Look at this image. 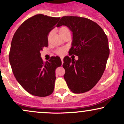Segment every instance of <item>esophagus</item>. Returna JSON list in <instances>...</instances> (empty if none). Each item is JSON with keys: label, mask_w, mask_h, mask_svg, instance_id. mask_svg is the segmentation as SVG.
<instances>
[{"label": "esophagus", "mask_w": 124, "mask_h": 124, "mask_svg": "<svg viewBox=\"0 0 124 124\" xmlns=\"http://www.w3.org/2000/svg\"><path fill=\"white\" fill-rule=\"evenodd\" d=\"M61 61H62V64H63V58H61Z\"/></svg>", "instance_id": "obj_1"}]
</instances>
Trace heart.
Here are the masks:
<instances>
[{
  "label": "heart",
  "mask_w": 124,
  "mask_h": 124,
  "mask_svg": "<svg viewBox=\"0 0 124 124\" xmlns=\"http://www.w3.org/2000/svg\"><path fill=\"white\" fill-rule=\"evenodd\" d=\"M58 33H59V34L60 35L61 37H62L63 35H66L67 34H70V31H69V30L68 29V27H66L65 26H62L58 29ZM52 32H50L49 34H48V37H47V39L48 41H49V39H50L51 36H52ZM64 53H65V49H59L57 51V54L58 55H63Z\"/></svg>",
  "instance_id": "obj_1"
}]
</instances>
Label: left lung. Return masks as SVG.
<instances>
[{
    "instance_id": "left-lung-1",
    "label": "left lung",
    "mask_w": 124,
    "mask_h": 124,
    "mask_svg": "<svg viewBox=\"0 0 124 124\" xmlns=\"http://www.w3.org/2000/svg\"><path fill=\"white\" fill-rule=\"evenodd\" d=\"M65 25L72 32L73 40L69 54L78 60L63 58L64 79L74 93H83L97 83L106 69L109 49L107 37L101 27L88 18L64 16L56 25Z\"/></svg>"
}]
</instances>
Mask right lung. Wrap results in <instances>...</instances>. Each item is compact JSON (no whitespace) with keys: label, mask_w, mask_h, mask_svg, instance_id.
Returning a JSON list of instances; mask_svg holds the SVG:
<instances>
[{"label":"right lung","mask_w":124,"mask_h":124,"mask_svg":"<svg viewBox=\"0 0 124 124\" xmlns=\"http://www.w3.org/2000/svg\"><path fill=\"white\" fill-rule=\"evenodd\" d=\"M60 17L37 15L16 31L9 52L13 73L18 83L34 96L46 97L54 92L55 69L62 65L59 56L44 62L40 51L48 45L47 37Z\"/></svg>","instance_id":"1"}]
</instances>
